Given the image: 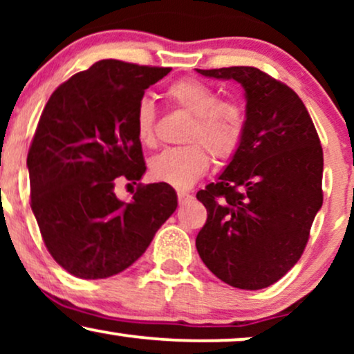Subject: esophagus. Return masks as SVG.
<instances>
[{"label":"esophagus","instance_id":"obj_1","mask_svg":"<svg viewBox=\"0 0 354 354\" xmlns=\"http://www.w3.org/2000/svg\"><path fill=\"white\" fill-rule=\"evenodd\" d=\"M191 200H193V194L185 193V191H180V193H178V201H180V205H186V203H189Z\"/></svg>","mask_w":354,"mask_h":354}]
</instances>
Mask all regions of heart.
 Listing matches in <instances>:
<instances>
[{
  "label": "heart",
  "mask_w": 354,
  "mask_h": 354,
  "mask_svg": "<svg viewBox=\"0 0 354 354\" xmlns=\"http://www.w3.org/2000/svg\"><path fill=\"white\" fill-rule=\"evenodd\" d=\"M165 96L171 106L191 116L185 135L189 145L156 154L149 161V176L173 188L186 189L208 171L211 158L207 149L218 161H228L238 153L245 136V113L238 103L221 101L216 89L194 78L174 81ZM135 131L141 145H154L156 109L148 98L136 104Z\"/></svg>",
  "instance_id": "b5f03b06"
}]
</instances>
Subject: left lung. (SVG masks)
Segmentation results:
<instances>
[{
  "label": "left lung",
  "instance_id": "8db88e82",
  "mask_svg": "<svg viewBox=\"0 0 354 354\" xmlns=\"http://www.w3.org/2000/svg\"><path fill=\"white\" fill-rule=\"evenodd\" d=\"M245 89V136L216 183L198 191L208 219L196 250L239 290H263L301 258L323 205V148L310 113L281 81L253 66L196 70Z\"/></svg>",
  "mask_w": 354,
  "mask_h": 354
}]
</instances>
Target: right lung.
Returning <instances> with one entry per match:
<instances>
[{
    "label": "right lung",
    "instance_id": "right-lung-1",
    "mask_svg": "<svg viewBox=\"0 0 354 354\" xmlns=\"http://www.w3.org/2000/svg\"><path fill=\"white\" fill-rule=\"evenodd\" d=\"M169 71L101 59L59 84L43 109L26 160L31 209L50 254L76 278L131 266L176 209L166 183L138 185L128 203L115 194L116 178L140 181L146 171L135 109Z\"/></svg>",
    "mask_w": 354,
    "mask_h": 354
}]
</instances>
